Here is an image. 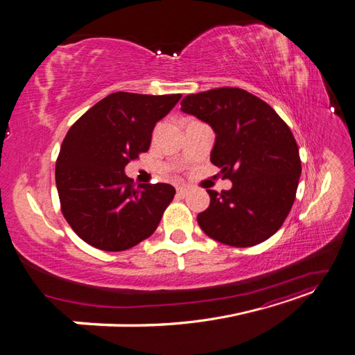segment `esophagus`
I'll use <instances>...</instances> for the list:
<instances>
[{
	"instance_id": "esophagus-1",
	"label": "esophagus",
	"mask_w": 355,
	"mask_h": 355,
	"mask_svg": "<svg viewBox=\"0 0 355 355\" xmlns=\"http://www.w3.org/2000/svg\"><path fill=\"white\" fill-rule=\"evenodd\" d=\"M178 196L179 197H187L189 194V188L188 187H178Z\"/></svg>"
}]
</instances>
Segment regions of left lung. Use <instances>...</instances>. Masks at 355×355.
Masks as SVG:
<instances>
[{
	"label": "left lung",
	"instance_id": "left-lung-1",
	"mask_svg": "<svg viewBox=\"0 0 355 355\" xmlns=\"http://www.w3.org/2000/svg\"><path fill=\"white\" fill-rule=\"evenodd\" d=\"M180 111L207 123L216 139L210 161L232 182L207 191L210 206L197 216L210 239L234 247L268 240L282 228L299 184V148L270 105L237 87L188 94Z\"/></svg>",
	"mask_w": 355,
	"mask_h": 355
}]
</instances>
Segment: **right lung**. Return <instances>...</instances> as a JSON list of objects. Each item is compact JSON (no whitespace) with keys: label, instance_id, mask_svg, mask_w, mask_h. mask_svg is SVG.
<instances>
[{"label":"right lung","instance_id":"right-lung-1","mask_svg":"<svg viewBox=\"0 0 355 355\" xmlns=\"http://www.w3.org/2000/svg\"><path fill=\"white\" fill-rule=\"evenodd\" d=\"M180 98L116 92L69 128L56 161V187L63 216L87 244L121 252L157 230L176 189L168 184L135 189L124 168L148 151L155 124Z\"/></svg>","mask_w":355,"mask_h":355}]
</instances>
